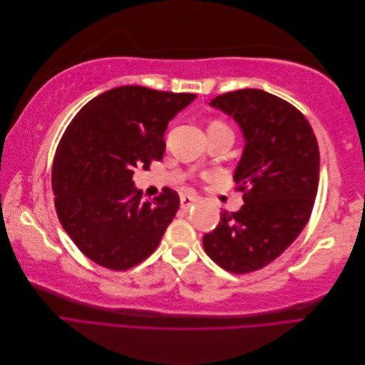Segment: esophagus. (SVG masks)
Masks as SVG:
<instances>
[{
	"label": "esophagus",
	"instance_id": "1",
	"mask_svg": "<svg viewBox=\"0 0 365 365\" xmlns=\"http://www.w3.org/2000/svg\"><path fill=\"white\" fill-rule=\"evenodd\" d=\"M195 202H197V197L193 195H181V210H189Z\"/></svg>",
	"mask_w": 365,
	"mask_h": 365
}]
</instances>
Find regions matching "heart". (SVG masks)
<instances>
[{
  "label": "heart",
  "mask_w": 365,
  "mask_h": 365,
  "mask_svg": "<svg viewBox=\"0 0 365 365\" xmlns=\"http://www.w3.org/2000/svg\"><path fill=\"white\" fill-rule=\"evenodd\" d=\"M216 123H219V121H216Z\"/></svg>",
  "instance_id": "b5f03b06"
}]
</instances>
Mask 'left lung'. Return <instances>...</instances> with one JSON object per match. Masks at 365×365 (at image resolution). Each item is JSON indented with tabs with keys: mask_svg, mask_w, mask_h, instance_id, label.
<instances>
[{
	"mask_svg": "<svg viewBox=\"0 0 365 365\" xmlns=\"http://www.w3.org/2000/svg\"><path fill=\"white\" fill-rule=\"evenodd\" d=\"M210 106L233 117L244 134L233 178L245 204L224 210L202 245L219 267L247 274L277 259L306 227L318 190V143L304 115L267 91L237 90Z\"/></svg>",
	"mask_w": 365,
	"mask_h": 365,
	"instance_id": "1",
	"label": "left lung"
}]
</instances>
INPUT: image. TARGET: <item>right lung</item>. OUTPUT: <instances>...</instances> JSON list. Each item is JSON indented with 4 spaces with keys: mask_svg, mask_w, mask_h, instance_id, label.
Wrapping results in <instances>:
<instances>
[{
    "mask_svg": "<svg viewBox=\"0 0 365 365\" xmlns=\"http://www.w3.org/2000/svg\"><path fill=\"white\" fill-rule=\"evenodd\" d=\"M195 94L145 86L113 88L71 120L54 155L51 187L63 230L88 259L113 271L135 267L157 250L180 208L164 187L153 201L132 181L165 150L169 121Z\"/></svg>",
    "mask_w": 365,
    "mask_h": 365,
    "instance_id": "1",
    "label": "right lung"
}]
</instances>
